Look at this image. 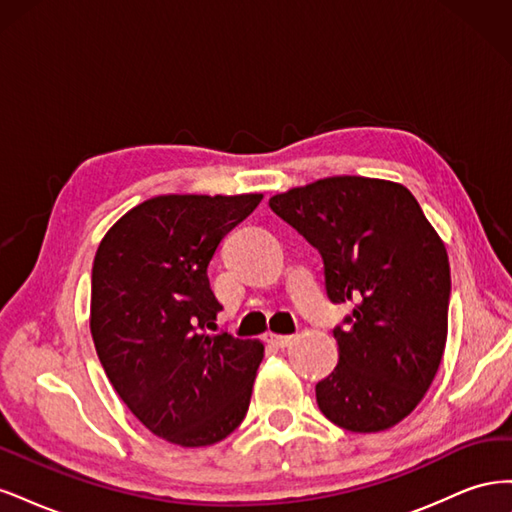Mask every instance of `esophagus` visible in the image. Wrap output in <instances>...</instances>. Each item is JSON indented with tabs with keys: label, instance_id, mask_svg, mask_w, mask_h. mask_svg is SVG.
<instances>
[{
	"label": "esophagus",
	"instance_id": "34e87169",
	"mask_svg": "<svg viewBox=\"0 0 512 512\" xmlns=\"http://www.w3.org/2000/svg\"><path fill=\"white\" fill-rule=\"evenodd\" d=\"M292 342V335H269V344L275 348H286Z\"/></svg>",
	"mask_w": 512,
	"mask_h": 512
}]
</instances>
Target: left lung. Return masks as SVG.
I'll use <instances>...</instances> for the list:
<instances>
[{"label":"left lung","instance_id":"obj_1","mask_svg":"<svg viewBox=\"0 0 512 512\" xmlns=\"http://www.w3.org/2000/svg\"><path fill=\"white\" fill-rule=\"evenodd\" d=\"M269 207L320 252L329 299L354 305L333 331L339 363L316 384L320 412L354 433L404 421L438 374L451 297L446 247L421 205L401 183L344 175Z\"/></svg>","mask_w":512,"mask_h":512}]
</instances>
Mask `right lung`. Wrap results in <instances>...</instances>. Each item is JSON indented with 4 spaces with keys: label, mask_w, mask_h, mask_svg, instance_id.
I'll return each mask as SVG.
<instances>
[{
    "label": "right lung",
    "mask_w": 512,
    "mask_h": 512,
    "mask_svg": "<svg viewBox=\"0 0 512 512\" xmlns=\"http://www.w3.org/2000/svg\"><path fill=\"white\" fill-rule=\"evenodd\" d=\"M262 194H168L106 232L91 269V337L123 404L151 433L209 446L250 408L258 339L211 333L222 305L207 267Z\"/></svg>",
    "instance_id": "1"
}]
</instances>
